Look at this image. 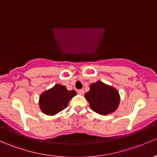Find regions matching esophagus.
I'll return each mask as SVG.
<instances>
[{"instance_id":"34e87169","label":"esophagus","mask_w":157,"mask_h":157,"mask_svg":"<svg viewBox=\"0 0 157 157\" xmlns=\"http://www.w3.org/2000/svg\"><path fill=\"white\" fill-rule=\"evenodd\" d=\"M77 92H78L80 95H83L84 91H83V90H77Z\"/></svg>"}]
</instances>
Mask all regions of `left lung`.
<instances>
[{
  "mask_svg": "<svg viewBox=\"0 0 157 157\" xmlns=\"http://www.w3.org/2000/svg\"><path fill=\"white\" fill-rule=\"evenodd\" d=\"M85 98L92 110L101 115L114 112L120 101L117 90L101 81L90 84V91L85 94Z\"/></svg>",
  "mask_w": 157,
  "mask_h": 157,
  "instance_id": "8db88e82",
  "label": "left lung"
}]
</instances>
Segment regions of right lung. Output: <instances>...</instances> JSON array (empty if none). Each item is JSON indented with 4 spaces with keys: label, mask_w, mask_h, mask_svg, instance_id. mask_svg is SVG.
Here are the masks:
<instances>
[{
    "label": "right lung",
    "mask_w": 157,
    "mask_h": 157,
    "mask_svg": "<svg viewBox=\"0 0 157 157\" xmlns=\"http://www.w3.org/2000/svg\"><path fill=\"white\" fill-rule=\"evenodd\" d=\"M77 95L74 90H67L65 86L56 84L53 87L40 94L39 106L41 111L53 116L67 108L69 101Z\"/></svg>",
    "instance_id": "1"
}]
</instances>
